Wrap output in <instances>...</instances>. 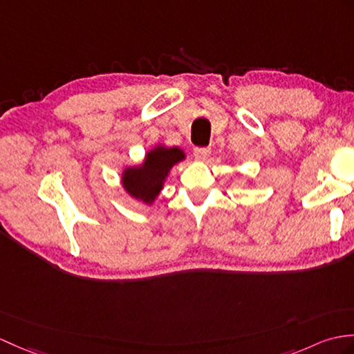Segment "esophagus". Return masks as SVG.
Here are the masks:
<instances>
[{
	"label": "esophagus",
	"instance_id": "obj_1",
	"mask_svg": "<svg viewBox=\"0 0 354 354\" xmlns=\"http://www.w3.org/2000/svg\"><path fill=\"white\" fill-rule=\"evenodd\" d=\"M193 153L197 160H207L209 157L211 149L209 147H194Z\"/></svg>",
	"mask_w": 354,
	"mask_h": 354
}]
</instances>
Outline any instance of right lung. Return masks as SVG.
<instances>
[{"mask_svg": "<svg viewBox=\"0 0 354 354\" xmlns=\"http://www.w3.org/2000/svg\"><path fill=\"white\" fill-rule=\"evenodd\" d=\"M180 160H184V153L178 147H157L146 155L142 167L125 170L123 187L137 199L151 203L158 196L170 167Z\"/></svg>", "mask_w": 354, "mask_h": 354, "instance_id": "1", "label": "right lung"}]
</instances>
